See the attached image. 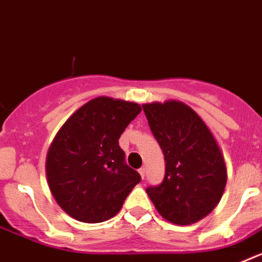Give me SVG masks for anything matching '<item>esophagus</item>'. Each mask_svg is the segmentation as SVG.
Returning a JSON list of instances; mask_svg holds the SVG:
<instances>
[{
	"instance_id": "obj_1",
	"label": "esophagus",
	"mask_w": 262,
	"mask_h": 262,
	"mask_svg": "<svg viewBox=\"0 0 262 262\" xmlns=\"http://www.w3.org/2000/svg\"><path fill=\"white\" fill-rule=\"evenodd\" d=\"M139 173H140L142 178H143V180H144V177H145V168H140V169H139Z\"/></svg>"
}]
</instances>
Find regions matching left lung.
I'll return each mask as SVG.
<instances>
[{
  "label": "left lung",
  "mask_w": 262,
  "mask_h": 262,
  "mask_svg": "<svg viewBox=\"0 0 262 262\" xmlns=\"http://www.w3.org/2000/svg\"><path fill=\"white\" fill-rule=\"evenodd\" d=\"M143 110L165 160L161 184L145 191L168 222L195 223L223 195L227 170L221 149L200 115L185 103H148Z\"/></svg>",
  "instance_id": "8db88e82"
}]
</instances>
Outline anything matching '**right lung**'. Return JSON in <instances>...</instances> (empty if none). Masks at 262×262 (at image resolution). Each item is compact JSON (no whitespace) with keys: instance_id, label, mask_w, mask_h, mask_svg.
Listing matches in <instances>:
<instances>
[{"instance_id":"1","label":"right lung","mask_w":262,"mask_h":262,"mask_svg":"<svg viewBox=\"0 0 262 262\" xmlns=\"http://www.w3.org/2000/svg\"><path fill=\"white\" fill-rule=\"evenodd\" d=\"M140 106L98 97L72 115L47 155L53 198L69 216L101 223L118 214L142 177L126 163L119 138Z\"/></svg>"}]
</instances>
